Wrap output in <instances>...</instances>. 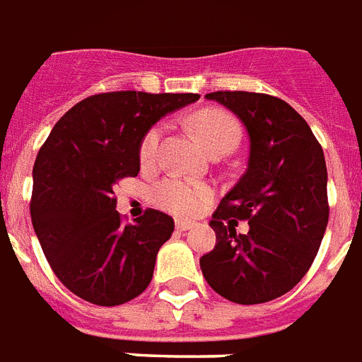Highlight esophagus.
I'll use <instances>...</instances> for the list:
<instances>
[{
	"instance_id": "34e87169",
	"label": "esophagus",
	"mask_w": 362,
	"mask_h": 362,
	"mask_svg": "<svg viewBox=\"0 0 362 362\" xmlns=\"http://www.w3.org/2000/svg\"><path fill=\"white\" fill-rule=\"evenodd\" d=\"M195 226V222L189 221H176V230H180V232H188Z\"/></svg>"
}]
</instances>
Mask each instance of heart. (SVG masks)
<instances>
[{"mask_svg":"<svg viewBox=\"0 0 362 362\" xmlns=\"http://www.w3.org/2000/svg\"><path fill=\"white\" fill-rule=\"evenodd\" d=\"M192 128L209 151H215L216 147L222 146L234 147L240 138L235 120L216 109H205L194 115ZM160 134L163 127H153L144 136L140 144V160L144 165H151L157 159ZM209 197H211V189L205 184L180 176H168L153 188L155 205L174 215H194L195 211H199L207 203Z\"/></svg>","mask_w":362,"mask_h":362,"instance_id":"b5f03b06","label":"heart"}]
</instances>
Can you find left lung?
Instances as JSON below:
<instances>
[{
    "mask_svg": "<svg viewBox=\"0 0 362 362\" xmlns=\"http://www.w3.org/2000/svg\"><path fill=\"white\" fill-rule=\"evenodd\" d=\"M242 120L247 168L211 218L213 251L199 259L207 284L228 301L257 305L288 293L315 261L328 224V173L320 144L296 109L267 93L205 95ZM247 220V235H235Z\"/></svg>",
    "mask_w": 362,
    "mask_h": 362,
    "instance_id": "obj_1",
    "label": "left lung"
}]
</instances>
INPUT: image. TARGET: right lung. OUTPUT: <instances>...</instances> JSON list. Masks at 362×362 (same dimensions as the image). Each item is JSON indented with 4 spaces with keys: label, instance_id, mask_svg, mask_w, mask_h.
Wrapping results in <instances>:
<instances>
[{
    "label": "right lung",
    "instance_id": "add662e5",
    "mask_svg": "<svg viewBox=\"0 0 362 362\" xmlns=\"http://www.w3.org/2000/svg\"><path fill=\"white\" fill-rule=\"evenodd\" d=\"M197 93L109 92L82 99L53 127L32 178L34 232L55 276L78 297L115 307L153 278L173 216L149 209L122 224L115 186L140 173V144L155 122Z\"/></svg>",
    "mask_w": 362,
    "mask_h": 362
}]
</instances>
